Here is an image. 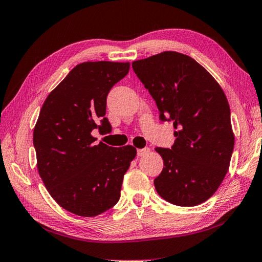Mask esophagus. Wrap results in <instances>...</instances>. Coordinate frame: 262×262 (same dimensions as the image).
I'll use <instances>...</instances> for the list:
<instances>
[{
    "instance_id": "obj_1",
    "label": "esophagus",
    "mask_w": 262,
    "mask_h": 262,
    "mask_svg": "<svg viewBox=\"0 0 262 262\" xmlns=\"http://www.w3.org/2000/svg\"><path fill=\"white\" fill-rule=\"evenodd\" d=\"M148 152H149V148H141V149L137 150L138 156H145L148 154Z\"/></svg>"
}]
</instances>
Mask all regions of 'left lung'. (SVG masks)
<instances>
[{
  "instance_id": "8db88e82",
  "label": "left lung",
  "mask_w": 262,
  "mask_h": 262,
  "mask_svg": "<svg viewBox=\"0 0 262 262\" xmlns=\"http://www.w3.org/2000/svg\"><path fill=\"white\" fill-rule=\"evenodd\" d=\"M154 98L162 121H172L171 149L156 148L164 167L155 178L159 195L179 206L208 201L229 169L235 136L228 100L214 77L189 56L164 51L132 62Z\"/></svg>"
}]
</instances>
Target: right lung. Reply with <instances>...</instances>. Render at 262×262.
I'll return each mask as SVG.
<instances>
[{"label": "right lung", "instance_id": "right-lung-1", "mask_svg": "<svg viewBox=\"0 0 262 262\" xmlns=\"http://www.w3.org/2000/svg\"><path fill=\"white\" fill-rule=\"evenodd\" d=\"M129 70L130 62L78 63L39 112L33 133L38 174L52 199L76 215L96 216L113 208L137 155L131 145H97L91 135L97 127L112 129L105 117L107 95Z\"/></svg>", "mask_w": 262, "mask_h": 262}]
</instances>
